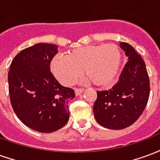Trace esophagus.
Instances as JSON below:
<instances>
[{"label": "esophagus", "instance_id": "34e87169", "mask_svg": "<svg viewBox=\"0 0 160 160\" xmlns=\"http://www.w3.org/2000/svg\"><path fill=\"white\" fill-rule=\"evenodd\" d=\"M74 91H75V94L76 95H80L81 92H83V89L82 88H75Z\"/></svg>", "mask_w": 160, "mask_h": 160}]
</instances>
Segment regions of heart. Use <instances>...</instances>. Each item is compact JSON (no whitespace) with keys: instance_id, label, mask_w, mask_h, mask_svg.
Masks as SVG:
<instances>
[{"instance_id":"b5f03b06","label":"heart","mask_w":160,"mask_h":160,"mask_svg":"<svg viewBox=\"0 0 160 160\" xmlns=\"http://www.w3.org/2000/svg\"><path fill=\"white\" fill-rule=\"evenodd\" d=\"M121 51L115 44L89 45L73 49L68 56L58 55L51 69L58 80L69 86L84 73L98 87H107L117 76L121 63Z\"/></svg>"}]
</instances>
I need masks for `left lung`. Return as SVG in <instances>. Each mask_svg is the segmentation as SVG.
Wrapping results in <instances>:
<instances>
[{"instance_id":"obj_1","label":"left lung","mask_w":160,"mask_h":160,"mask_svg":"<svg viewBox=\"0 0 160 160\" xmlns=\"http://www.w3.org/2000/svg\"><path fill=\"white\" fill-rule=\"evenodd\" d=\"M120 47L128 61L112 88L98 91L93 104L96 121L110 129H122L136 122L150 94L149 76L143 59L128 42H122Z\"/></svg>"}]
</instances>
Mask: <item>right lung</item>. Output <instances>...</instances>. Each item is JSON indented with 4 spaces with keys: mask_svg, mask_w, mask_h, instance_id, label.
I'll use <instances>...</instances> for the list:
<instances>
[{
    "mask_svg": "<svg viewBox=\"0 0 160 160\" xmlns=\"http://www.w3.org/2000/svg\"><path fill=\"white\" fill-rule=\"evenodd\" d=\"M57 46L37 43L13 58L8 72V90L13 111L26 126L52 133L69 119L68 102L74 91L62 87L50 72Z\"/></svg>",
    "mask_w": 160,
    "mask_h": 160,
    "instance_id": "add662e5",
    "label": "right lung"
}]
</instances>
